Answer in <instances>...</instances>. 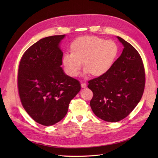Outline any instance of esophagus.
Returning a JSON list of instances; mask_svg holds the SVG:
<instances>
[{
    "instance_id": "1",
    "label": "esophagus",
    "mask_w": 158,
    "mask_h": 158,
    "mask_svg": "<svg viewBox=\"0 0 158 158\" xmlns=\"http://www.w3.org/2000/svg\"><path fill=\"white\" fill-rule=\"evenodd\" d=\"M86 86H87V85H86V84H85V83H84V82L81 83V87H82V88H86Z\"/></svg>"
}]
</instances>
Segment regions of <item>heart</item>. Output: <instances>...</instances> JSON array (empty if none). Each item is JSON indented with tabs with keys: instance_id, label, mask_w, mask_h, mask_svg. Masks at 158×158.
I'll return each mask as SVG.
<instances>
[{
	"instance_id": "obj_1",
	"label": "heart",
	"mask_w": 158,
	"mask_h": 158,
	"mask_svg": "<svg viewBox=\"0 0 158 158\" xmlns=\"http://www.w3.org/2000/svg\"><path fill=\"white\" fill-rule=\"evenodd\" d=\"M70 49L71 54H65L62 63L66 73L71 77L78 75L82 63L84 75L104 76L111 69L118 54L115 42L93 35L77 37L71 43Z\"/></svg>"
}]
</instances>
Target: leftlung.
I'll list each match as a JSON object with an SVG mask.
<instances>
[{"instance_id":"1","label":"left lung","mask_w":158,"mask_h":158,"mask_svg":"<svg viewBox=\"0 0 158 158\" xmlns=\"http://www.w3.org/2000/svg\"><path fill=\"white\" fill-rule=\"evenodd\" d=\"M124 48L111 69L104 76L89 80L94 96L90 106L94 114L107 122L125 118L139 103L145 85L144 68L136 49L117 36Z\"/></svg>"}]
</instances>
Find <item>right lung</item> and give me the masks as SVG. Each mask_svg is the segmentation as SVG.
Masks as SVG:
<instances>
[{"label":"right lung","instance_id":"add662e5","mask_svg":"<svg viewBox=\"0 0 158 158\" xmlns=\"http://www.w3.org/2000/svg\"><path fill=\"white\" fill-rule=\"evenodd\" d=\"M64 37L38 41L24 52L19 65L18 85L22 106L42 125H53L62 120L81 89L78 81L61 67L63 52L60 44Z\"/></svg>","mask_w":158,"mask_h":158}]
</instances>
